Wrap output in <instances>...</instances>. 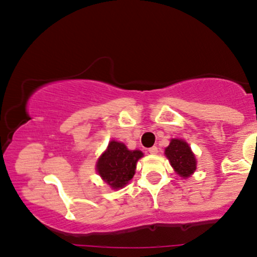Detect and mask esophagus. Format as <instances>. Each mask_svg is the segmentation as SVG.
I'll return each mask as SVG.
<instances>
[{
	"label": "esophagus",
	"mask_w": 257,
	"mask_h": 257,
	"mask_svg": "<svg viewBox=\"0 0 257 257\" xmlns=\"http://www.w3.org/2000/svg\"><path fill=\"white\" fill-rule=\"evenodd\" d=\"M148 153H151V154H158V148L157 147H152L148 149Z\"/></svg>",
	"instance_id": "obj_1"
}]
</instances>
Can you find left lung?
Returning a JSON list of instances; mask_svg holds the SVG:
<instances>
[{
  "label": "left lung",
  "instance_id": "obj_1",
  "mask_svg": "<svg viewBox=\"0 0 257 257\" xmlns=\"http://www.w3.org/2000/svg\"><path fill=\"white\" fill-rule=\"evenodd\" d=\"M172 167L183 178L190 177L196 171V158L186 142L179 139H173L165 151Z\"/></svg>",
  "mask_w": 257,
  "mask_h": 257
}]
</instances>
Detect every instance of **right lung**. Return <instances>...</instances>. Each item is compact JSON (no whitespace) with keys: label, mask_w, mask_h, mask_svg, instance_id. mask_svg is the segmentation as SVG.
<instances>
[{"label":"right lung","mask_w":257,"mask_h":257,"mask_svg":"<svg viewBox=\"0 0 257 257\" xmlns=\"http://www.w3.org/2000/svg\"><path fill=\"white\" fill-rule=\"evenodd\" d=\"M142 152L128 151L121 142L111 141L97 162V172L112 188L123 187L134 177L136 162Z\"/></svg>","instance_id":"obj_1"}]
</instances>
